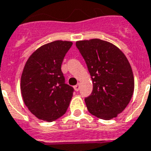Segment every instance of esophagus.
I'll return each mask as SVG.
<instances>
[{"label": "esophagus", "instance_id": "1", "mask_svg": "<svg viewBox=\"0 0 151 151\" xmlns=\"http://www.w3.org/2000/svg\"><path fill=\"white\" fill-rule=\"evenodd\" d=\"M74 90H76V91H78L79 90H80V84H77L76 86H74Z\"/></svg>", "mask_w": 151, "mask_h": 151}]
</instances>
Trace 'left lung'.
<instances>
[{
    "label": "left lung",
    "instance_id": "left-lung-1",
    "mask_svg": "<svg viewBox=\"0 0 151 151\" xmlns=\"http://www.w3.org/2000/svg\"><path fill=\"white\" fill-rule=\"evenodd\" d=\"M93 81V91L85 98L90 114L110 120L125 110L132 98L134 81L124 53L100 39L76 42Z\"/></svg>",
    "mask_w": 151,
    "mask_h": 151
}]
</instances>
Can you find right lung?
Instances as JSON below:
<instances>
[{
  "instance_id": "add662e5",
  "label": "right lung",
  "mask_w": 151,
  "mask_h": 151,
  "mask_svg": "<svg viewBox=\"0 0 151 151\" xmlns=\"http://www.w3.org/2000/svg\"><path fill=\"white\" fill-rule=\"evenodd\" d=\"M73 43L56 41L36 50L25 63L21 79L24 102L33 115L53 122L65 114L73 88L65 83L61 71L65 56Z\"/></svg>"
}]
</instances>
